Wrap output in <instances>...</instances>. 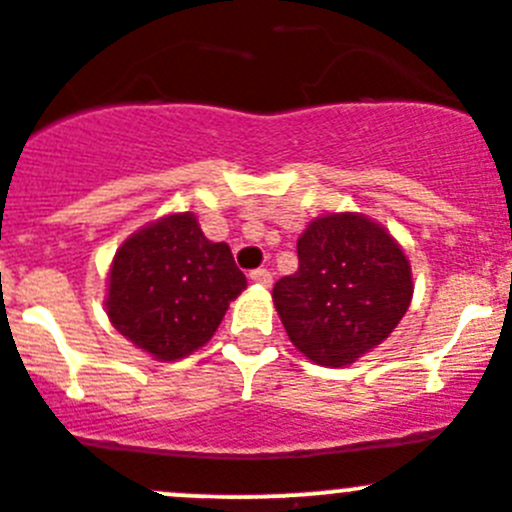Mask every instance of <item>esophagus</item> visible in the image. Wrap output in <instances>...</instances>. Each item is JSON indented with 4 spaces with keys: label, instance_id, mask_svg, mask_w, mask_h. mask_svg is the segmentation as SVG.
<instances>
[{
    "label": "esophagus",
    "instance_id": "esophagus-1",
    "mask_svg": "<svg viewBox=\"0 0 512 512\" xmlns=\"http://www.w3.org/2000/svg\"><path fill=\"white\" fill-rule=\"evenodd\" d=\"M250 280L260 287H270L272 285V275L267 270H252Z\"/></svg>",
    "mask_w": 512,
    "mask_h": 512
}]
</instances>
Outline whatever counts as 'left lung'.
<instances>
[{"mask_svg": "<svg viewBox=\"0 0 512 512\" xmlns=\"http://www.w3.org/2000/svg\"><path fill=\"white\" fill-rule=\"evenodd\" d=\"M292 345L322 367L352 365L388 340L413 300L403 245L362 212H327L297 240V270L277 280Z\"/></svg>", "mask_w": 512, "mask_h": 512, "instance_id": "8db88e82", "label": "left lung"}]
</instances>
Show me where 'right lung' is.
I'll use <instances>...</instances> for the list:
<instances>
[{
    "label": "right lung",
    "instance_id": "1",
    "mask_svg": "<svg viewBox=\"0 0 512 512\" xmlns=\"http://www.w3.org/2000/svg\"><path fill=\"white\" fill-rule=\"evenodd\" d=\"M245 287L230 245L207 240L195 212H172L117 247L104 310L132 345L175 362L210 342Z\"/></svg>",
    "mask_w": 512,
    "mask_h": 512
}]
</instances>
